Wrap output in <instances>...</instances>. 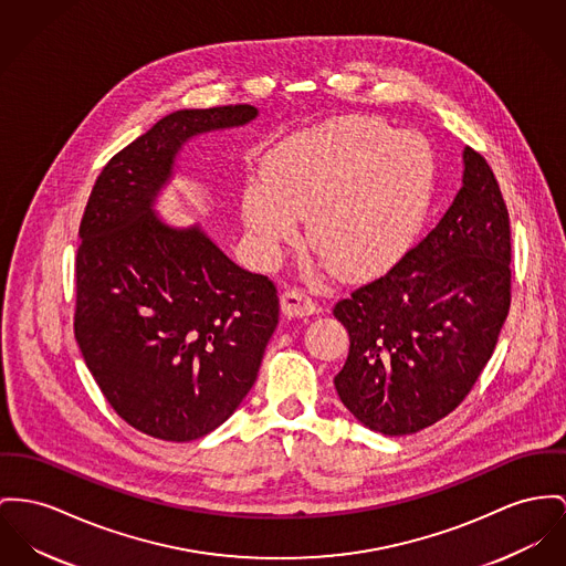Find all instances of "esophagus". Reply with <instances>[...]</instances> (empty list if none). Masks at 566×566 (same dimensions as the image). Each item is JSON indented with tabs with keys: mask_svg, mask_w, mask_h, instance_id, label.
Instances as JSON below:
<instances>
[{
	"mask_svg": "<svg viewBox=\"0 0 566 566\" xmlns=\"http://www.w3.org/2000/svg\"><path fill=\"white\" fill-rule=\"evenodd\" d=\"M281 311L287 317H306L322 311V306L313 298H308L301 290H290L281 296Z\"/></svg>",
	"mask_w": 566,
	"mask_h": 566,
	"instance_id": "34e87169",
	"label": "esophagus"
}]
</instances>
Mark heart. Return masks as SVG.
Segmentation results:
<instances>
[{"label": "heart", "mask_w": 566, "mask_h": 566, "mask_svg": "<svg viewBox=\"0 0 566 566\" xmlns=\"http://www.w3.org/2000/svg\"><path fill=\"white\" fill-rule=\"evenodd\" d=\"M436 190V156L418 133L347 115L268 151L242 197L247 231L270 260L298 238L347 281H367L415 244Z\"/></svg>", "instance_id": "1"}]
</instances>
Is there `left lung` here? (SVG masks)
<instances>
[{
    "label": "left lung",
    "instance_id": "1",
    "mask_svg": "<svg viewBox=\"0 0 566 566\" xmlns=\"http://www.w3.org/2000/svg\"><path fill=\"white\" fill-rule=\"evenodd\" d=\"M511 226L488 160L463 148L451 208L374 283L335 304L349 354L335 388L384 436L416 433L465 399L511 306Z\"/></svg>",
    "mask_w": 566,
    "mask_h": 566
}]
</instances>
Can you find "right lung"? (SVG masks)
Instances as JSON below:
<instances>
[{
	"label": "right lung",
	"mask_w": 566,
	"mask_h": 566,
	"mask_svg": "<svg viewBox=\"0 0 566 566\" xmlns=\"http://www.w3.org/2000/svg\"><path fill=\"white\" fill-rule=\"evenodd\" d=\"M255 117L251 105L165 115L105 165L78 227V349L117 416L165 442L197 440L238 410L279 324L268 276L154 208L187 142Z\"/></svg>",
	"instance_id": "add662e5"
}]
</instances>
